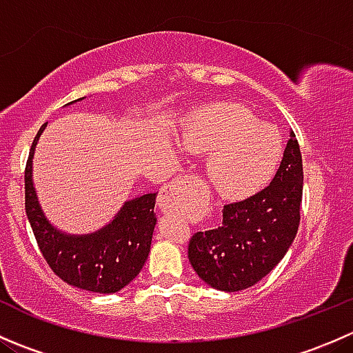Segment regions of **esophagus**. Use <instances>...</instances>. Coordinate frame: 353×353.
<instances>
[{
  "label": "esophagus",
  "instance_id": "obj_1",
  "mask_svg": "<svg viewBox=\"0 0 353 353\" xmlns=\"http://www.w3.org/2000/svg\"><path fill=\"white\" fill-rule=\"evenodd\" d=\"M198 176H183L170 181L160 191L159 206L162 208V212H176V210H181L184 206V203L188 201V196L193 193V190H198Z\"/></svg>",
  "mask_w": 353,
  "mask_h": 353
}]
</instances>
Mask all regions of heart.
<instances>
[{"label": "heart", "mask_w": 353, "mask_h": 353, "mask_svg": "<svg viewBox=\"0 0 353 353\" xmlns=\"http://www.w3.org/2000/svg\"><path fill=\"white\" fill-rule=\"evenodd\" d=\"M183 145L193 154H210V183L220 196L229 199L261 190L282 159L279 131L234 102L196 110L183 134Z\"/></svg>", "instance_id": "1"}]
</instances>
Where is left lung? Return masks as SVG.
<instances>
[{"instance_id": "8db88e82", "label": "left lung", "mask_w": 353, "mask_h": 353, "mask_svg": "<svg viewBox=\"0 0 353 353\" xmlns=\"http://www.w3.org/2000/svg\"><path fill=\"white\" fill-rule=\"evenodd\" d=\"M302 183L301 148L290 133L270 186L223 206L220 227L191 236L188 258L199 279L223 292L244 290L265 279L295 239L301 222Z\"/></svg>"}]
</instances>
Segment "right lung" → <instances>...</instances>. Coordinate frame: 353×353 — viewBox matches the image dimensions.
I'll return each mask as SVG.
<instances>
[{
  "label": "right lung",
  "instance_id": "obj_1",
  "mask_svg": "<svg viewBox=\"0 0 353 353\" xmlns=\"http://www.w3.org/2000/svg\"><path fill=\"white\" fill-rule=\"evenodd\" d=\"M44 126L35 134L25 165V212L39 249L63 282L97 294L121 290L140 273L150 252L157 193L126 201L108 227L90 236L58 232L42 215L32 186V157Z\"/></svg>",
  "mask_w": 353,
  "mask_h": 353
}]
</instances>
